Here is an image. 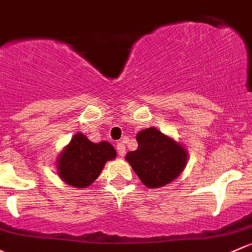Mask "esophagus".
Segmentation results:
<instances>
[{
    "label": "esophagus",
    "mask_w": 252,
    "mask_h": 252,
    "mask_svg": "<svg viewBox=\"0 0 252 252\" xmlns=\"http://www.w3.org/2000/svg\"><path fill=\"white\" fill-rule=\"evenodd\" d=\"M116 148H117V152H118V155L121 156V157L126 156V146H124V144H122V142H118V144L116 145Z\"/></svg>",
    "instance_id": "esophagus-1"
}]
</instances>
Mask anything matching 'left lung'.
Segmentation results:
<instances>
[{
    "mask_svg": "<svg viewBox=\"0 0 252 252\" xmlns=\"http://www.w3.org/2000/svg\"><path fill=\"white\" fill-rule=\"evenodd\" d=\"M136 141L139 147L128 152L126 159L148 189L170 184L186 166L185 148L156 128L140 131Z\"/></svg>",
    "mask_w": 252,
    "mask_h": 252,
    "instance_id": "obj_1",
    "label": "left lung"
}]
</instances>
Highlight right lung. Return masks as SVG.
<instances>
[{
	"label": "right lung",
	"mask_w": 252,
	"mask_h": 252,
	"mask_svg": "<svg viewBox=\"0 0 252 252\" xmlns=\"http://www.w3.org/2000/svg\"><path fill=\"white\" fill-rule=\"evenodd\" d=\"M115 157L112 145L106 141L94 144L86 135L78 133L59 156V176L67 185L87 189L99 177L106 161Z\"/></svg>",
	"instance_id": "obj_1"
}]
</instances>
